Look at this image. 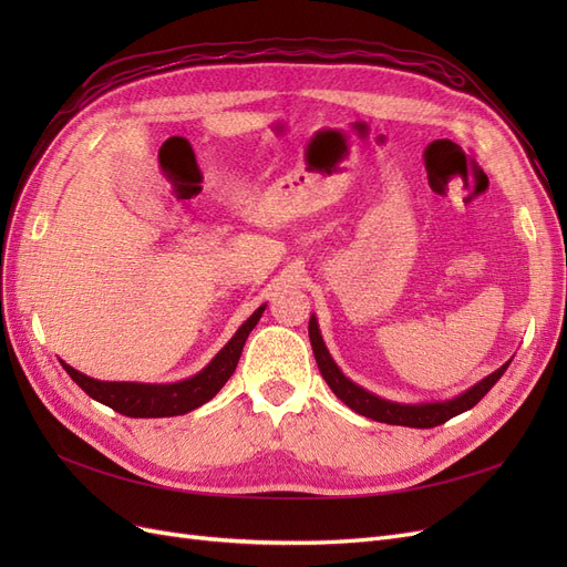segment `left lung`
I'll return each instance as SVG.
<instances>
[{
  "label": "left lung",
  "mask_w": 567,
  "mask_h": 567,
  "mask_svg": "<svg viewBox=\"0 0 567 567\" xmlns=\"http://www.w3.org/2000/svg\"><path fill=\"white\" fill-rule=\"evenodd\" d=\"M310 342H312L315 359H317V367L323 375V381L329 383V388L336 392V398L340 402H346L352 411H357V414H362L367 419L390 423V425H406V427H435V425H442L444 421H450V419L463 414V411L473 409L492 390V385L502 379L504 371L511 364V359H508L504 367H499L494 373H489L487 379L475 383L466 392L456 394V398H452V400L404 404V402H392V400L379 398V394H373L367 388L350 381L348 375L342 373L338 369V364L333 362L331 352L326 350V342L321 338V331H319V323H317L315 315L310 317Z\"/></svg>",
  "instance_id": "left-lung-1"
}]
</instances>
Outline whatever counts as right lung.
<instances>
[{
    "instance_id": "1",
    "label": "right lung",
    "mask_w": 567,
    "mask_h": 567,
    "mask_svg": "<svg viewBox=\"0 0 567 567\" xmlns=\"http://www.w3.org/2000/svg\"><path fill=\"white\" fill-rule=\"evenodd\" d=\"M267 305H260L257 310L238 326V331L231 336V340L221 348L210 364L200 369L192 379H184L177 383H127V381H96L75 371L61 362V367L68 371V375L90 394L92 400L111 406L117 414H125L132 419H165V416H182L188 411L198 409L200 404L210 402L215 394L221 390L241 359L244 346L255 329V323L260 321Z\"/></svg>"
}]
</instances>
